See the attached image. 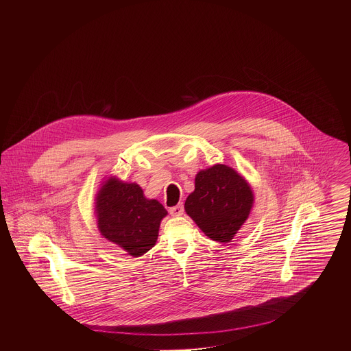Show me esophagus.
Listing matches in <instances>:
<instances>
[{"instance_id":"34e87169","label":"esophagus","mask_w":351,"mask_h":351,"mask_svg":"<svg viewBox=\"0 0 351 351\" xmlns=\"http://www.w3.org/2000/svg\"><path fill=\"white\" fill-rule=\"evenodd\" d=\"M183 213V204H179V205H176V206H172V208H169V215H171V216H182Z\"/></svg>"}]
</instances>
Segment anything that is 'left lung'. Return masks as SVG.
Segmentation results:
<instances>
[{
    "label": "left lung",
    "instance_id": "obj_1",
    "mask_svg": "<svg viewBox=\"0 0 351 351\" xmlns=\"http://www.w3.org/2000/svg\"><path fill=\"white\" fill-rule=\"evenodd\" d=\"M250 185L225 165L200 171L195 191L185 200V212L201 230L217 242H230L250 215Z\"/></svg>",
    "mask_w": 351,
    "mask_h": 351
}]
</instances>
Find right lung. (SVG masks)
Masks as SVG:
<instances>
[{
  "label": "right lung",
  "instance_id": "obj_1",
  "mask_svg": "<svg viewBox=\"0 0 351 351\" xmlns=\"http://www.w3.org/2000/svg\"><path fill=\"white\" fill-rule=\"evenodd\" d=\"M96 210L100 233L132 256L150 250L158 239L160 221L167 216L165 206L146 199L138 184L122 183L116 178L102 185Z\"/></svg>",
  "mask_w": 351,
  "mask_h": 351
}]
</instances>
